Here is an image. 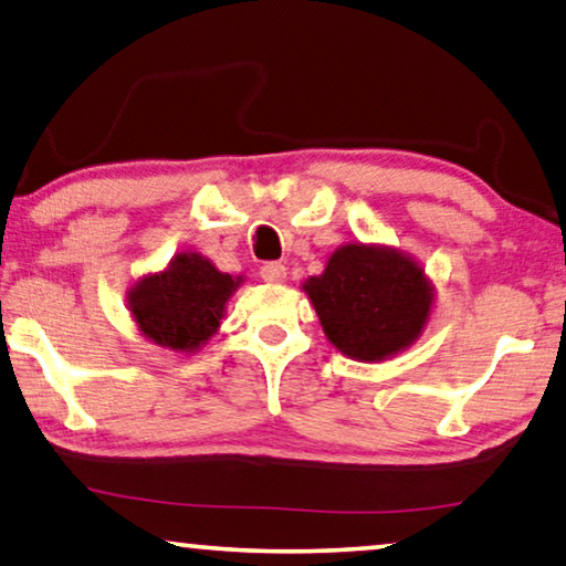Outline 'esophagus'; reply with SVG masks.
<instances>
[{
    "label": "esophagus",
    "instance_id": "obj_1",
    "mask_svg": "<svg viewBox=\"0 0 566 566\" xmlns=\"http://www.w3.org/2000/svg\"><path fill=\"white\" fill-rule=\"evenodd\" d=\"M261 280L269 282V284H282L286 280V266L282 261H266L264 266H261Z\"/></svg>",
    "mask_w": 566,
    "mask_h": 566
}]
</instances>
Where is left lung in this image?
Returning a JSON list of instances; mask_svg holds the SVG:
<instances>
[{"instance_id":"1","label":"left lung","mask_w":566,"mask_h":566,"mask_svg":"<svg viewBox=\"0 0 566 566\" xmlns=\"http://www.w3.org/2000/svg\"><path fill=\"white\" fill-rule=\"evenodd\" d=\"M319 325L343 356L386 360L424 331L434 286L415 259L391 247L345 243L323 274L302 284Z\"/></svg>"}]
</instances>
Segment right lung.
<instances>
[{
	"label": "right lung",
	"instance_id": "obj_1",
	"mask_svg": "<svg viewBox=\"0 0 566 566\" xmlns=\"http://www.w3.org/2000/svg\"><path fill=\"white\" fill-rule=\"evenodd\" d=\"M243 276L218 272L210 259L182 251L163 272L147 274L132 286V317L142 335L177 353H196L221 327L226 302Z\"/></svg>",
	"mask_w": 566,
	"mask_h": 566
}]
</instances>
